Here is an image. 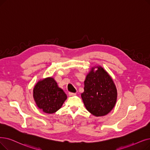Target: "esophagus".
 Listing matches in <instances>:
<instances>
[{"label": "esophagus", "mask_w": 150, "mask_h": 150, "mask_svg": "<svg viewBox=\"0 0 150 150\" xmlns=\"http://www.w3.org/2000/svg\"><path fill=\"white\" fill-rule=\"evenodd\" d=\"M76 93H69V96H75Z\"/></svg>", "instance_id": "34e87169"}]
</instances>
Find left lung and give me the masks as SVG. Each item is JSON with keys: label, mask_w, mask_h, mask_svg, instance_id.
I'll use <instances>...</instances> for the list:
<instances>
[{"label": "left lung", "mask_w": 150, "mask_h": 150, "mask_svg": "<svg viewBox=\"0 0 150 150\" xmlns=\"http://www.w3.org/2000/svg\"><path fill=\"white\" fill-rule=\"evenodd\" d=\"M95 68H98L96 71ZM84 84L81 96L86 110L97 117L107 115L117 99V89L112 77L101 66H97L91 69Z\"/></svg>", "instance_id": "8db88e82"}]
</instances>
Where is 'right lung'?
<instances>
[{
	"mask_svg": "<svg viewBox=\"0 0 150 150\" xmlns=\"http://www.w3.org/2000/svg\"><path fill=\"white\" fill-rule=\"evenodd\" d=\"M33 97L37 106L48 114L54 113L60 109L67 97L52 77L37 83L34 88Z\"/></svg>",
	"mask_w": 150,
	"mask_h": 150,
	"instance_id": "1",
	"label": "right lung"
}]
</instances>
